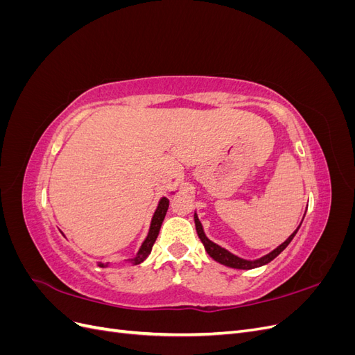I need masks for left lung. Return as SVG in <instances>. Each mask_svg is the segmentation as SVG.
<instances>
[{
  "instance_id": "1",
  "label": "left lung",
  "mask_w": 355,
  "mask_h": 355,
  "mask_svg": "<svg viewBox=\"0 0 355 355\" xmlns=\"http://www.w3.org/2000/svg\"><path fill=\"white\" fill-rule=\"evenodd\" d=\"M302 220H304V219H302ZM194 222H196V230H197L198 237H200V240H201V243H202V245H204V249H206L207 254L211 257L213 261H216V262H219L220 265H225V266H228V268H234V270H253V268H259V266H263V265H266V263H270L272 259H275V257L286 249V247L290 244V241H292V240L295 239V235H296L297 230L300 228V225H302V222H300L299 227L293 231V234L290 235V237H288L284 243H282V244L278 245L277 249H274L272 252H270V253L262 256V257H257V259H243V257L231 253V252L227 250V249H223V247H220V245L216 244V243H213V241L207 237L206 232H204L202 225H201V222H200V219H198L197 210H196V213H194Z\"/></svg>"
}]
</instances>
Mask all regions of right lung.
Returning <instances> with one entry per match:
<instances>
[{
	"label": "right lung",
	"instance_id": "add662e5",
	"mask_svg": "<svg viewBox=\"0 0 355 355\" xmlns=\"http://www.w3.org/2000/svg\"><path fill=\"white\" fill-rule=\"evenodd\" d=\"M171 194H175V191H171ZM168 204H170V201H168L166 197H161V198H159V201H158V204H157V209H155V211H154V214H153L151 225H149L148 235L145 237L144 243L141 244V247H139V250H137V253H136V256L133 257V259H128V261H125V262L132 263V265L135 266V265L142 263V262L146 259V257H148L149 254H151L153 245H154V243H155V240H157V237H158L159 228H161V225H163V220H164V218H166ZM62 235H63V232H62ZM63 237H65V235H63ZM98 266L106 268V266H110V263H102V262H99Z\"/></svg>",
	"mask_w": 355,
	"mask_h": 355
}]
</instances>
